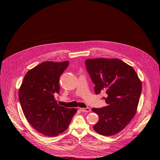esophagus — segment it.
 Instances as JSON below:
<instances>
[{
  "label": "esophagus",
  "mask_w": 160,
  "mask_h": 160,
  "mask_svg": "<svg viewBox=\"0 0 160 160\" xmlns=\"http://www.w3.org/2000/svg\"><path fill=\"white\" fill-rule=\"evenodd\" d=\"M80 110L81 111H82V112H89L90 111V108H88V107H87V108H80Z\"/></svg>",
  "instance_id": "obj_1"
}]
</instances>
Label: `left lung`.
Instances as JSON below:
<instances>
[{
  "mask_svg": "<svg viewBox=\"0 0 160 160\" xmlns=\"http://www.w3.org/2000/svg\"><path fill=\"white\" fill-rule=\"evenodd\" d=\"M87 72L95 84L96 94L104 92L106 106L92 108L99 116L93 127L98 133L110 136L123 130L136 112L142 83L133 68L118 59H87Z\"/></svg>",
  "mask_w": 160,
  "mask_h": 160,
  "instance_id": "8db88e82",
  "label": "left lung"
}]
</instances>
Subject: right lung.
Returning <instances> with one entry per match:
<instances>
[{
	"label": "right lung",
	"mask_w": 160,
	"mask_h": 160,
	"mask_svg": "<svg viewBox=\"0 0 160 160\" xmlns=\"http://www.w3.org/2000/svg\"><path fill=\"white\" fill-rule=\"evenodd\" d=\"M69 61L43 62L25 75L19 90V99L25 117L31 125L48 137L58 135L69 126L77 112L58 104L60 76Z\"/></svg>",
	"instance_id": "add662e5"
}]
</instances>
